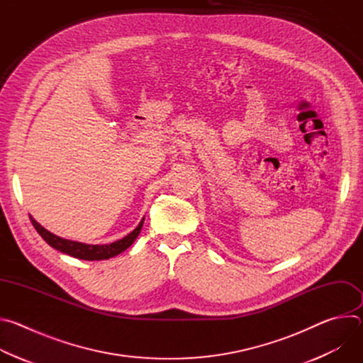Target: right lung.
I'll list each match as a JSON object with an SVG mask.
<instances>
[{
    "instance_id": "right-lung-1",
    "label": "right lung",
    "mask_w": 363,
    "mask_h": 363,
    "mask_svg": "<svg viewBox=\"0 0 363 363\" xmlns=\"http://www.w3.org/2000/svg\"><path fill=\"white\" fill-rule=\"evenodd\" d=\"M30 220H31V224L34 225V228L37 230V233L41 235V238L50 247H53L67 255L80 258V260L96 262V260H108V258H112V257L123 252L126 248H129L133 244V241L138 238V235L142 230L145 217L142 218L139 225L132 233H129L126 237H123L118 241H113L111 244H84V242H79V241H73V240H66V238H62L53 233H50L48 230H45L31 216H30Z\"/></svg>"
}]
</instances>
